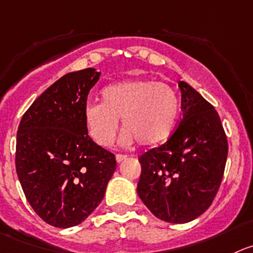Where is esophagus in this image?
I'll use <instances>...</instances> for the list:
<instances>
[{
    "label": "esophagus",
    "mask_w": 253,
    "mask_h": 253,
    "mask_svg": "<svg viewBox=\"0 0 253 253\" xmlns=\"http://www.w3.org/2000/svg\"><path fill=\"white\" fill-rule=\"evenodd\" d=\"M127 159V156L126 155H116V161L119 162H122L124 161V160H126Z\"/></svg>",
    "instance_id": "obj_1"
}]
</instances>
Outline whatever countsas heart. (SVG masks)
<instances>
[{
  "label": "heart",
  "mask_w": 253,
  "mask_h": 253,
  "mask_svg": "<svg viewBox=\"0 0 253 253\" xmlns=\"http://www.w3.org/2000/svg\"><path fill=\"white\" fill-rule=\"evenodd\" d=\"M102 103H87L84 121L89 137L102 147L113 142L119 120L125 131L121 143L137 140L142 146L166 141L176 127L180 101L169 84L152 80L116 82L101 92Z\"/></svg>",
  "instance_id": "heart-1"
}]
</instances>
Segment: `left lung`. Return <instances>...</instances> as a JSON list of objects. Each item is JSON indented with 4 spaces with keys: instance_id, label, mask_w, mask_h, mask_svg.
I'll use <instances>...</instances> for the list:
<instances>
[{
    "instance_id": "left-lung-1",
    "label": "left lung",
    "mask_w": 253,
    "mask_h": 253,
    "mask_svg": "<svg viewBox=\"0 0 253 253\" xmlns=\"http://www.w3.org/2000/svg\"><path fill=\"white\" fill-rule=\"evenodd\" d=\"M182 117L160 147L140 157L137 193L157 218L186 223L201 216L218 191L228 145L217 111L186 82H178Z\"/></svg>"
}]
</instances>
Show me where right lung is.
<instances>
[{
	"instance_id": "1",
	"label": "right lung",
	"mask_w": 253,
	"mask_h": 253,
	"mask_svg": "<svg viewBox=\"0 0 253 253\" xmlns=\"http://www.w3.org/2000/svg\"><path fill=\"white\" fill-rule=\"evenodd\" d=\"M94 68L70 72L26 111L16 143V171L28 204L48 225H80L101 204L115 155L87 133L84 110L100 80Z\"/></svg>"
}]
</instances>
